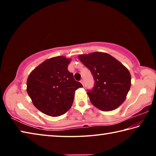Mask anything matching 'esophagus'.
Returning <instances> with one entry per match:
<instances>
[{"label":"esophagus","instance_id":"esophagus-1","mask_svg":"<svg viewBox=\"0 0 156 156\" xmlns=\"http://www.w3.org/2000/svg\"><path fill=\"white\" fill-rule=\"evenodd\" d=\"M80 83H81L82 84H83V85L84 86V80H83V79H81V80H80Z\"/></svg>","mask_w":156,"mask_h":156}]
</instances>
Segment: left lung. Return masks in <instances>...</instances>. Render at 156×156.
<instances>
[{
	"label": "left lung",
	"mask_w": 156,
	"mask_h": 156,
	"mask_svg": "<svg viewBox=\"0 0 156 156\" xmlns=\"http://www.w3.org/2000/svg\"><path fill=\"white\" fill-rule=\"evenodd\" d=\"M79 60L90 70L94 80L87 90L90 101L105 112L118 108L125 101L131 87V75L122 63L107 53L80 55Z\"/></svg>",
	"instance_id": "left-lung-1"
}]
</instances>
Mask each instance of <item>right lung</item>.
I'll return each instance as SVG.
<instances>
[{
  "label": "right lung",
  "mask_w": 156,
  "mask_h": 156,
  "mask_svg": "<svg viewBox=\"0 0 156 156\" xmlns=\"http://www.w3.org/2000/svg\"><path fill=\"white\" fill-rule=\"evenodd\" d=\"M70 59L64 56L46 60L31 72L27 91L37 109L47 115L64 114L73 104L76 89L82 87L68 71Z\"/></svg>",
  "instance_id": "obj_1"
}]
</instances>
